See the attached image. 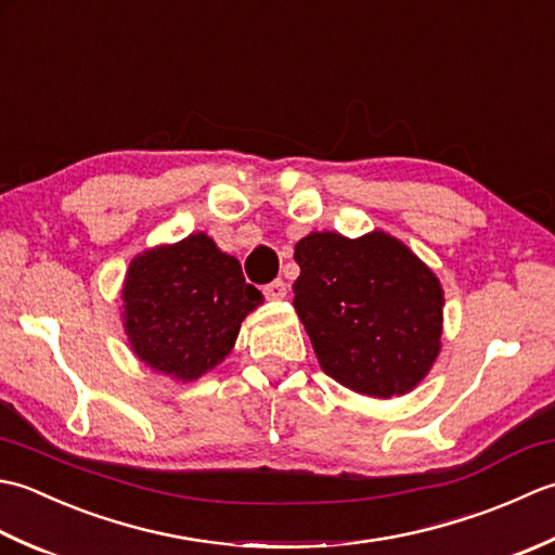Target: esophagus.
Returning <instances> with one entry per match:
<instances>
[{
	"label": "esophagus",
	"mask_w": 555,
	"mask_h": 555,
	"mask_svg": "<svg viewBox=\"0 0 555 555\" xmlns=\"http://www.w3.org/2000/svg\"><path fill=\"white\" fill-rule=\"evenodd\" d=\"M263 294H266V299H273V301L285 299L287 297V285L282 280H273L270 285L263 287Z\"/></svg>",
	"instance_id": "obj_1"
}]
</instances>
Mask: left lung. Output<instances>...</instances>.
<instances>
[{
  "mask_svg": "<svg viewBox=\"0 0 555 555\" xmlns=\"http://www.w3.org/2000/svg\"><path fill=\"white\" fill-rule=\"evenodd\" d=\"M294 309L321 369L340 386L395 398L431 371L443 335V287L395 236L311 232L294 246Z\"/></svg>",
  "mask_w": 555,
  "mask_h": 555,
  "instance_id": "8db88e82",
  "label": "left lung"
}]
</instances>
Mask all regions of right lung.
Here are the masks:
<instances>
[{
    "label": "right lung",
    "mask_w": 555,
    "mask_h": 555,
    "mask_svg": "<svg viewBox=\"0 0 555 555\" xmlns=\"http://www.w3.org/2000/svg\"><path fill=\"white\" fill-rule=\"evenodd\" d=\"M131 352L175 380H196L232 352L242 321L263 304L234 256L206 232L133 258L121 287Z\"/></svg>",
    "instance_id": "obj_1"
}]
</instances>
